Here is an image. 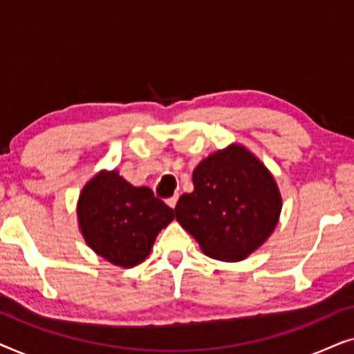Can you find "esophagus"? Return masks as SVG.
<instances>
[{"instance_id":"34e87169","label":"esophagus","mask_w":354,"mask_h":354,"mask_svg":"<svg viewBox=\"0 0 354 354\" xmlns=\"http://www.w3.org/2000/svg\"><path fill=\"white\" fill-rule=\"evenodd\" d=\"M177 200H178V195L171 196V198H169V200H167V206L172 207V209H174V207H176V205H177Z\"/></svg>"}]
</instances>
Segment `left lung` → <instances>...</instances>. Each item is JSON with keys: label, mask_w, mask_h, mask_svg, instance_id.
I'll return each instance as SVG.
<instances>
[{"label": "left lung", "mask_w": 354, "mask_h": 354, "mask_svg": "<svg viewBox=\"0 0 354 354\" xmlns=\"http://www.w3.org/2000/svg\"><path fill=\"white\" fill-rule=\"evenodd\" d=\"M193 192L183 193L176 219L212 259L236 263L272 235L282 211L277 182L264 162L240 143L193 169Z\"/></svg>", "instance_id": "8db88e82"}]
</instances>
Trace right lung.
I'll use <instances>...</instances> for the list:
<instances>
[{
	"instance_id": "add662e5",
	"label": "right lung",
	"mask_w": 354,
	"mask_h": 354,
	"mask_svg": "<svg viewBox=\"0 0 354 354\" xmlns=\"http://www.w3.org/2000/svg\"><path fill=\"white\" fill-rule=\"evenodd\" d=\"M174 209L148 187H133L120 174L100 171L82 188L77 221L85 243L111 264L129 269L148 258Z\"/></svg>"
}]
</instances>
